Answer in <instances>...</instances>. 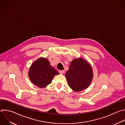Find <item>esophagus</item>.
<instances>
[{
  "label": "esophagus",
  "mask_w": 125,
  "mask_h": 125,
  "mask_svg": "<svg viewBox=\"0 0 125 125\" xmlns=\"http://www.w3.org/2000/svg\"><path fill=\"white\" fill-rule=\"evenodd\" d=\"M59 72L60 74H63L64 73V70H59Z\"/></svg>",
  "instance_id": "esophagus-1"
}]
</instances>
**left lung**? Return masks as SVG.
<instances>
[{
	"label": "left lung",
	"mask_w": 125,
	"mask_h": 125,
	"mask_svg": "<svg viewBox=\"0 0 125 125\" xmlns=\"http://www.w3.org/2000/svg\"><path fill=\"white\" fill-rule=\"evenodd\" d=\"M93 76L92 67L82 58L75 59L71 62L65 74L69 86L75 92L86 89L90 85Z\"/></svg>",
	"instance_id": "8db88e82"
}]
</instances>
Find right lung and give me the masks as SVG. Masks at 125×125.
I'll use <instances>...</instances> for the list:
<instances>
[{
    "label": "right lung",
    "instance_id": "add662e5",
    "mask_svg": "<svg viewBox=\"0 0 125 125\" xmlns=\"http://www.w3.org/2000/svg\"><path fill=\"white\" fill-rule=\"evenodd\" d=\"M59 73L52 67L49 61L44 58H40L31 65L28 73L31 83L41 88L50 84L55 75Z\"/></svg>",
    "mask_w": 125,
    "mask_h": 125
}]
</instances>
